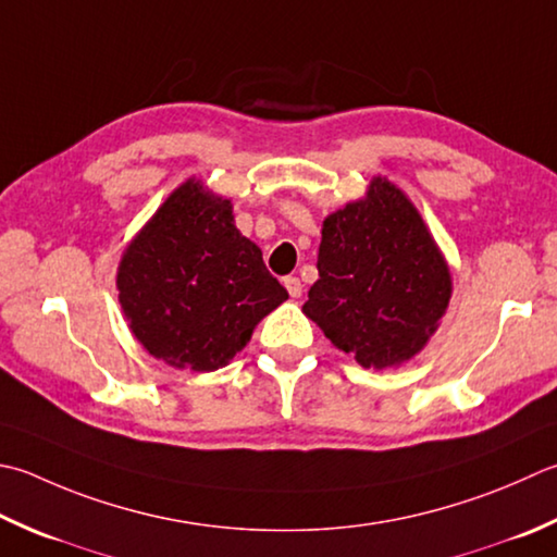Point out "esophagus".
<instances>
[{"instance_id":"obj_1","label":"esophagus","mask_w":557,"mask_h":557,"mask_svg":"<svg viewBox=\"0 0 557 557\" xmlns=\"http://www.w3.org/2000/svg\"><path fill=\"white\" fill-rule=\"evenodd\" d=\"M285 287H287V292H289V297H301V292H304V285H301V280L299 277H285Z\"/></svg>"}]
</instances>
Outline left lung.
Returning <instances> with one entry per match:
<instances>
[{
  "mask_svg": "<svg viewBox=\"0 0 557 557\" xmlns=\"http://www.w3.org/2000/svg\"><path fill=\"white\" fill-rule=\"evenodd\" d=\"M315 268L319 280L301 311L364 369L400 367L420 355L454 292L430 226L386 176L325 216Z\"/></svg>",
  "mask_w": 557,
  "mask_h": 557,
  "instance_id": "8db88e82",
  "label": "left lung"
}]
</instances>
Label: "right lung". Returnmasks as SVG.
<instances>
[{
  "label": "right lung",
  "instance_id": "1",
  "mask_svg": "<svg viewBox=\"0 0 557 557\" xmlns=\"http://www.w3.org/2000/svg\"><path fill=\"white\" fill-rule=\"evenodd\" d=\"M127 329L176 369L214 372L289 294L263 250L238 232L234 205L190 176L123 250L115 275Z\"/></svg>",
  "mask_w": 557,
  "mask_h": 557
}]
</instances>
